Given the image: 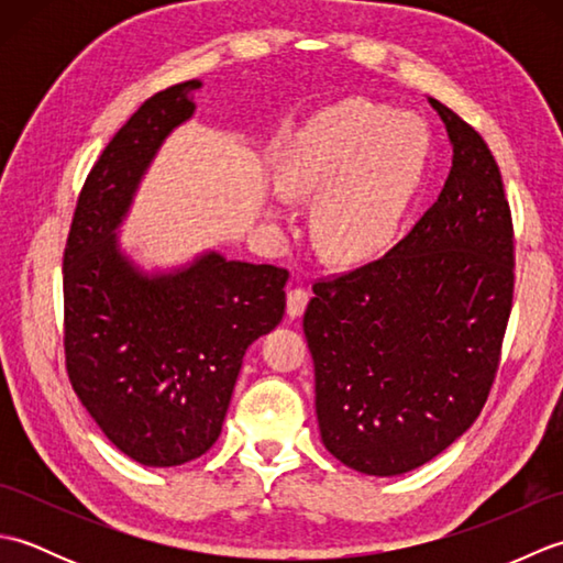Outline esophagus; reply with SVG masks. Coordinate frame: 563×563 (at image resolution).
Instances as JSON below:
<instances>
[{"mask_svg": "<svg viewBox=\"0 0 563 563\" xmlns=\"http://www.w3.org/2000/svg\"><path fill=\"white\" fill-rule=\"evenodd\" d=\"M309 302V292L305 288H290L288 290V314L295 319L300 317Z\"/></svg>", "mask_w": 563, "mask_h": 563, "instance_id": "1", "label": "esophagus"}]
</instances>
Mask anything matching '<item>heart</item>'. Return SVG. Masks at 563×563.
I'll list each match as a JSON object with an SVG mask.
<instances>
[{"instance_id": "heart-1", "label": "heart", "mask_w": 563, "mask_h": 563, "mask_svg": "<svg viewBox=\"0 0 563 563\" xmlns=\"http://www.w3.org/2000/svg\"><path fill=\"white\" fill-rule=\"evenodd\" d=\"M433 135L423 115L367 99H341L314 113L278 157V184L292 198L317 196L312 234L321 254L357 263L397 239L421 188ZM271 214L283 210L271 202Z\"/></svg>"}]
</instances>
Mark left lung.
<instances>
[{
  "label": "left lung",
  "mask_w": 563,
  "mask_h": 563,
  "mask_svg": "<svg viewBox=\"0 0 563 563\" xmlns=\"http://www.w3.org/2000/svg\"><path fill=\"white\" fill-rule=\"evenodd\" d=\"M452 166L433 208L389 254L314 285L302 319L324 448L397 476L470 428L492 389L512 305V222L476 130L430 99Z\"/></svg>",
  "instance_id": "1"
}]
</instances>
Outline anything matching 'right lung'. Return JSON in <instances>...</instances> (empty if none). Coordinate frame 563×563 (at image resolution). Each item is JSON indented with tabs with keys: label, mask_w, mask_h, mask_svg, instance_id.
<instances>
[{
	"label": "right lung",
	"mask_w": 563,
	"mask_h": 563,
	"mask_svg": "<svg viewBox=\"0 0 563 563\" xmlns=\"http://www.w3.org/2000/svg\"><path fill=\"white\" fill-rule=\"evenodd\" d=\"M188 79L154 93L118 130L81 188L65 249V355L79 401L113 445L178 466L220 438L244 353L280 324L288 271L208 249L152 268L121 244L164 140L196 113Z\"/></svg>",
	"instance_id": "right-lung-1"
}]
</instances>
